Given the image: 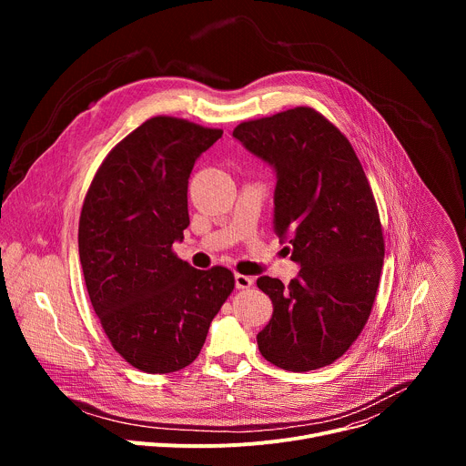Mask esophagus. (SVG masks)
Returning <instances> with one entry per match:
<instances>
[{
	"label": "esophagus",
	"instance_id": "obj_1",
	"mask_svg": "<svg viewBox=\"0 0 466 466\" xmlns=\"http://www.w3.org/2000/svg\"><path fill=\"white\" fill-rule=\"evenodd\" d=\"M234 282H236L238 289H247L254 284V280L250 277H245V275H234Z\"/></svg>",
	"mask_w": 466,
	"mask_h": 466
}]
</instances>
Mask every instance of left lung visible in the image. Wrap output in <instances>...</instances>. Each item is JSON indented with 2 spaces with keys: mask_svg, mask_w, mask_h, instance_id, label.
Here are the masks:
<instances>
[{
  "mask_svg": "<svg viewBox=\"0 0 466 466\" xmlns=\"http://www.w3.org/2000/svg\"><path fill=\"white\" fill-rule=\"evenodd\" d=\"M232 137L277 175L273 228L299 277H259L273 317L256 336L273 365L306 372L334 363L370 315L383 236L365 171L339 128L308 106L239 123Z\"/></svg>",
  "mask_w": 466,
  "mask_h": 466,
  "instance_id": "1",
  "label": "left lung"
}]
</instances>
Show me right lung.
Here are the masks:
<instances>
[{"instance_id": "add662e5", "label": "right lung", "mask_w": 466, "mask_h": 466, "mask_svg": "<svg viewBox=\"0 0 466 466\" xmlns=\"http://www.w3.org/2000/svg\"><path fill=\"white\" fill-rule=\"evenodd\" d=\"M223 135L158 116L97 169L79 219L90 302L116 352L149 374L187 367L234 289L227 268L198 271L171 250L189 225L187 178Z\"/></svg>"}]
</instances>
